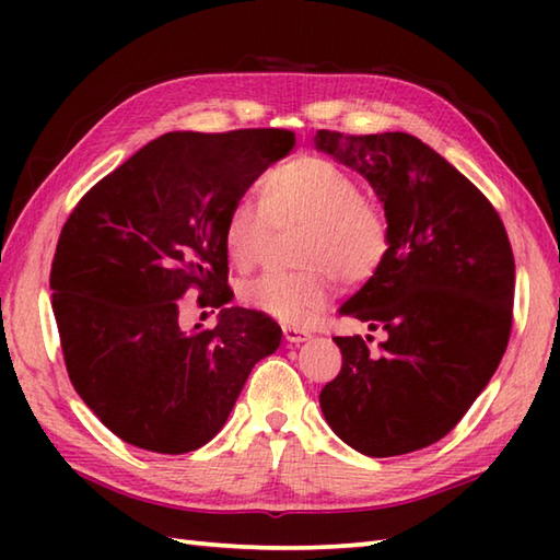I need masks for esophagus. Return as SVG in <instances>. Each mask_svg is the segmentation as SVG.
I'll use <instances>...</instances> for the list:
<instances>
[{"instance_id": "34e87169", "label": "esophagus", "mask_w": 560, "mask_h": 560, "mask_svg": "<svg viewBox=\"0 0 560 560\" xmlns=\"http://www.w3.org/2000/svg\"><path fill=\"white\" fill-rule=\"evenodd\" d=\"M283 337H287V341L301 343V341H305V339H311V331H307V329L301 327V325H283Z\"/></svg>"}]
</instances>
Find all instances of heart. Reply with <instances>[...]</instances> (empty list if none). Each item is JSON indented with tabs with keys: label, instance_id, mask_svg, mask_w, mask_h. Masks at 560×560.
Returning a JSON list of instances; mask_svg holds the SVG:
<instances>
[{
	"label": "heart",
	"instance_id": "obj_1",
	"mask_svg": "<svg viewBox=\"0 0 560 560\" xmlns=\"http://www.w3.org/2000/svg\"><path fill=\"white\" fill-rule=\"evenodd\" d=\"M273 225H303L295 271H267L247 281L243 299L283 323H303L339 279L361 287L383 269L392 247L385 201L361 192V183L337 161L299 153L261 175L259 201L235 199L223 223V245L233 265L255 267L265 257Z\"/></svg>",
	"mask_w": 560,
	"mask_h": 560
}]
</instances>
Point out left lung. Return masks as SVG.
Listing matches in <instances>:
<instances>
[{"instance_id":"1","label":"left lung","mask_w":560,"mask_h":560,"mask_svg":"<svg viewBox=\"0 0 560 560\" xmlns=\"http://www.w3.org/2000/svg\"><path fill=\"white\" fill-rule=\"evenodd\" d=\"M315 141L365 175L392 221L383 269L341 307L383 341L335 337L341 371L319 407L363 455H407L445 438L501 363L513 329V247L481 189L421 139L317 129Z\"/></svg>"}]
</instances>
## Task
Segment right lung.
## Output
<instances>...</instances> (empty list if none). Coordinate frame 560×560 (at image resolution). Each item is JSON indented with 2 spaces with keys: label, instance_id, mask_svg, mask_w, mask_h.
I'll use <instances>...</instances> for the list:
<instances>
[{
  "label": "right lung",
  "instance_id": "add662e5",
  "mask_svg": "<svg viewBox=\"0 0 560 560\" xmlns=\"http://www.w3.org/2000/svg\"><path fill=\"white\" fill-rule=\"evenodd\" d=\"M291 129L168 132L93 185L59 233L52 311L71 385L125 443L185 455L217 435L279 323L223 307L180 327V299H233L223 223L235 199L287 156Z\"/></svg>",
  "mask_w": 560,
  "mask_h": 560
}]
</instances>
